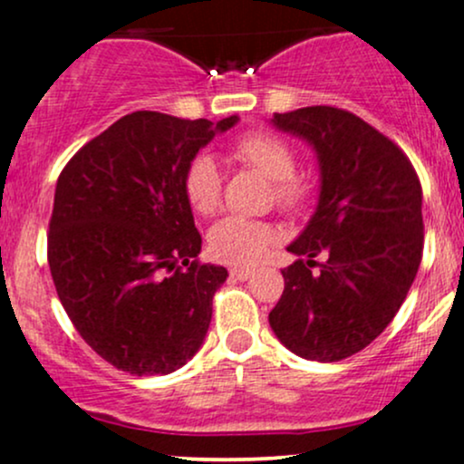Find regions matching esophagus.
I'll list each match as a JSON object with an SVG mask.
<instances>
[{"label": "esophagus", "mask_w": 464, "mask_h": 464, "mask_svg": "<svg viewBox=\"0 0 464 464\" xmlns=\"http://www.w3.org/2000/svg\"><path fill=\"white\" fill-rule=\"evenodd\" d=\"M231 279H236V281H246V279H250V275H253V270H248V268H231Z\"/></svg>", "instance_id": "esophagus-1"}]
</instances>
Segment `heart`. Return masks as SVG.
I'll return each mask as SVG.
<instances>
[{
    "label": "heart",
    "instance_id": "heart-1",
    "mask_svg": "<svg viewBox=\"0 0 464 464\" xmlns=\"http://www.w3.org/2000/svg\"><path fill=\"white\" fill-rule=\"evenodd\" d=\"M233 157L270 179V198L284 214H303L312 205L314 180L296 172V152L284 137L270 130H246L233 141ZM183 191L189 207L200 216L214 214L222 198L220 168L209 154H196L183 174ZM276 239L275 228L264 220L225 218L209 231L207 248L216 262L253 266L264 257Z\"/></svg>",
    "mask_w": 464,
    "mask_h": 464
}]
</instances>
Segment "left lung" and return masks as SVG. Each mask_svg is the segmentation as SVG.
I'll return each mask as SVG.
<instances>
[{
	"label": "left lung",
	"mask_w": 464,
	"mask_h": 464,
	"mask_svg": "<svg viewBox=\"0 0 464 464\" xmlns=\"http://www.w3.org/2000/svg\"><path fill=\"white\" fill-rule=\"evenodd\" d=\"M321 165L316 214L287 250L284 295L268 321L305 360L338 362L377 338L406 301L423 255L420 180L406 152L358 115L335 106L275 113ZM314 256H323L312 274Z\"/></svg>",
	"instance_id": "1"
}]
</instances>
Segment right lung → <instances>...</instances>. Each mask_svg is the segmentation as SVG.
Masks as SVG:
<instances>
[{"instance_id":"1","label":"right lung","mask_w":464,"mask_h":464,"mask_svg":"<svg viewBox=\"0 0 464 464\" xmlns=\"http://www.w3.org/2000/svg\"><path fill=\"white\" fill-rule=\"evenodd\" d=\"M220 121L135 111L84 143L56 183L47 262L84 343L130 375H168L200 349L227 268L198 259L185 168Z\"/></svg>"}]
</instances>
